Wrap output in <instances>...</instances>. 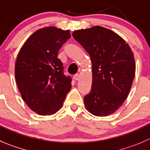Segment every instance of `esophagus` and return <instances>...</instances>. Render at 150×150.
Masks as SVG:
<instances>
[{
    "label": "esophagus",
    "instance_id": "1",
    "mask_svg": "<svg viewBox=\"0 0 150 150\" xmlns=\"http://www.w3.org/2000/svg\"><path fill=\"white\" fill-rule=\"evenodd\" d=\"M79 78H80V76H79V74H76V75H74V80L78 81L79 79Z\"/></svg>",
    "mask_w": 150,
    "mask_h": 150
}]
</instances>
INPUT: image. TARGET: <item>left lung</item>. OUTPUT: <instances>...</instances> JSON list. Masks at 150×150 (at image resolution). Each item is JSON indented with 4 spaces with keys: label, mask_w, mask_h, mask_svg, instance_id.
I'll list each match as a JSON object with an SVG mask.
<instances>
[{
    "label": "left lung",
    "mask_w": 150,
    "mask_h": 150,
    "mask_svg": "<svg viewBox=\"0 0 150 150\" xmlns=\"http://www.w3.org/2000/svg\"><path fill=\"white\" fill-rule=\"evenodd\" d=\"M72 35L92 62L93 82L84 97L85 108L97 116L113 113L127 97L135 77L132 50L119 35L102 26L77 30Z\"/></svg>",
    "instance_id": "obj_1"
}]
</instances>
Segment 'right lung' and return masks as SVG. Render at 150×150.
Returning a JSON list of instances; mask_svg holds the SVG:
<instances>
[{"label":"right lung","instance_id":"1","mask_svg":"<svg viewBox=\"0 0 150 150\" xmlns=\"http://www.w3.org/2000/svg\"><path fill=\"white\" fill-rule=\"evenodd\" d=\"M71 38L68 30L46 27L24 43L15 62V79L23 99L34 112L48 115L62 106L71 88L58 52Z\"/></svg>","mask_w":150,"mask_h":150}]
</instances>
